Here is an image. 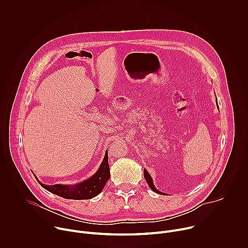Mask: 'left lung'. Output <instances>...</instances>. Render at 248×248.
Returning a JSON list of instances; mask_svg holds the SVG:
<instances>
[{
	"label": "left lung",
	"instance_id": "8db88e82",
	"mask_svg": "<svg viewBox=\"0 0 248 248\" xmlns=\"http://www.w3.org/2000/svg\"><path fill=\"white\" fill-rule=\"evenodd\" d=\"M144 178H145V180H146V182H147V184H148V186H149V187L153 190V191H155L156 193H159V194H162L163 192H161V191H159L156 187H155V186H154V184H153V180H152V178L150 176V174L148 173V171L144 169Z\"/></svg>",
	"mask_w": 248,
	"mask_h": 248
}]
</instances>
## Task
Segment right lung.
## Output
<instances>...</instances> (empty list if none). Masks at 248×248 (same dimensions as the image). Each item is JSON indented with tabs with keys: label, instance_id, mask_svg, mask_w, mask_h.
<instances>
[{
	"label": "right lung",
	"instance_id": "obj_1",
	"mask_svg": "<svg viewBox=\"0 0 248 248\" xmlns=\"http://www.w3.org/2000/svg\"><path fill=\"white\" fill-rule=\"evenodd\" d=\"M36 178V176H35ZM110 179V167L108 163V150L106 152L103 162L100 165L96 173H94L88 180L79 183L75 186H66V185H54L47 186L38 183L46 190L61 196L65 199H91L98 195L104 188L106 183ZM37 180V179H36Z\"/></svg>",
	"mask_w": 248,
	"mask_h": 248
}]
</instances>
